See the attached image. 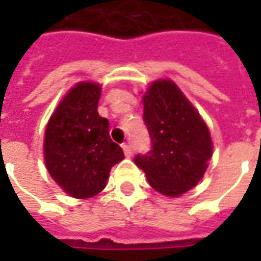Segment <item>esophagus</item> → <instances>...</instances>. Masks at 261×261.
I'll return each instance as SVG.
<instances>
[{
	"label": "esophagus",
	"instance_id": "1",
	"mask_svg": "<svg viewBox=\"0 0 261 261\" xmlns=\"http://www.w3.org/2000/svg\"><path fill=\"white\" fill-rule=\"evenodd\" d=\"M121 147H123V151H124L125 156H128V158H130L131 155H133V149H131L130 144H123Z\"/></svg>",
	"mask_w": 261,
	"mask_h": 261
}]
</instances>
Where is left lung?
Masks as SVG:
<instances>
[{
    "mask_svg": "<svg viewBox=\"0 0 261 261\" xmlns=\"http://www.w3.org/2000/svg\"><path fill=\"white\" fill-rule=\"evenodd\" d=\"M144 123L151 151L134 162L149 185L168 197H179L201 180L213 155L207 124L175 82H152L144 95Z\"/></svg>",
    "mask_w": 261,
    "mask_h": 261,
    "instance_id": "left-lung-1",
    "label": "left lung"
}]
</instances>
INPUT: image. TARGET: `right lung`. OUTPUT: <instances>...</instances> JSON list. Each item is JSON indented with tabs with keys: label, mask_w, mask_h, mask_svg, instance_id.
<instances>
[{
	"label": "right lung",
	"mask_w": 261,
	"mask_h": 261,
	"mask_svg": "<svg viewBox=\"0 0 261 261\" xmlns=\"http://www.w3.org/2000/svg\"><path fill=\"white\" fill-rule=\"evenodd\" d=\"M100 85L80 82L64 96L44 133V161L50 176L75 198L96 196L109 172L124 159L109 136V120L97 113Z\"/></svg>",
	"instance_id": "1"
}]
</instances>
